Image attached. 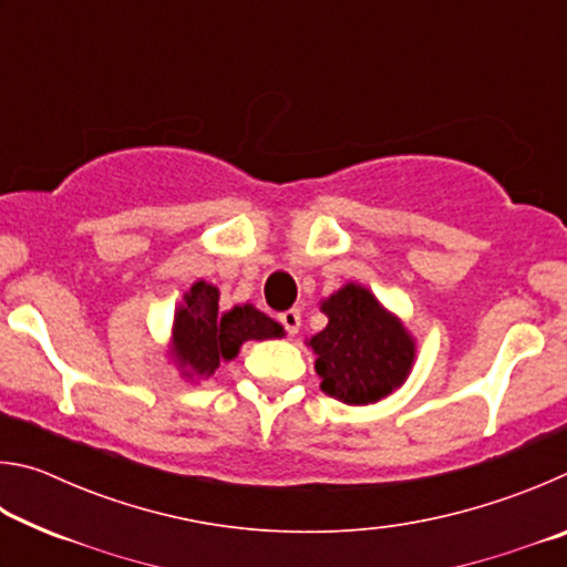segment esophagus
<instances>
[{
    "label": "esophagus",
    "instance_id": "1",
    "mask_svg": "<svg viewBox=\"0 0 567 567\" xmlns=\"http://www.w3.org/2000/svg\"><path fill=\"white\" fill-rule=\"evenodd\" d=\"M280 322H282V328H285L287 334H295L297 330H300L302 315H300V310H297V307H292V310H285L280 315Z\"/></svg>",
    "mask_w": 567,
    "mask_h": 567
}]
</instances>
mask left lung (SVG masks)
<instances>
[{"mask_svg": "<svg viewBox=\"0 0 567 567\" xmlns=\"http://www.w3.org/2000/svg\"><path fill=\"white\" fill-rule=\"evenodd\" d=\"M328 328L315 334V370L322 390L348 405L388 398L410 375L415 344L402 322L360 285H344L322 302Z\"/></svg>", "mask_w": 567, "mask_h": 567, "instance_id": "left-lung-1", "label": "left lung"}]
</instances>
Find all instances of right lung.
Instances as JSON below:
<instances>
[{
    "label": "right lung",
    "instance_id": "right-lung-1",
    "mask_svg": "<svg viewBox=\"0 0 567 567\" xmlns=\"http://www.w3.org/2000/svg\"><path fill=\"white\" fill-rule=\"evenodd\" d=\"M175 358L185 375L209 378L223 360H233L247 340L282 338L280 322L252 305L219 312V290L199 280L189 287L185 305L175 312Z\"/></svg>",
    "mask_w": 567,
    "mask_h": 567
}]
</instances>
